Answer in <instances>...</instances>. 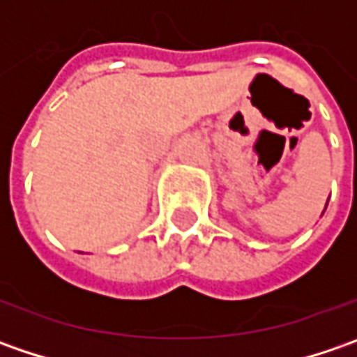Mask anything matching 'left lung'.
I'll list each match as a JSON object with an SVG mask.
<instances>
[{"instance_id":"1","label":"left lung","mask_w":357,"mask_h":357,"mask_svg":"<svg viewBox=\"0 0 357 357\" xmlns=\"http://www.w3.org/2000/svg\"><path fill=\"white\" fill-rule=\"evenodd\" d=\"M326 206H328V202H326Z\"/></svg>"}]
</instances>
